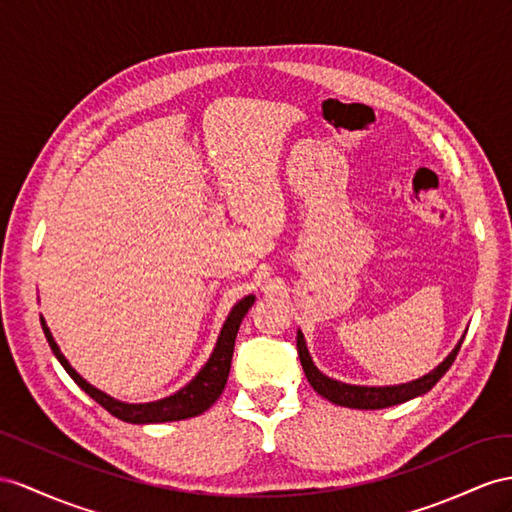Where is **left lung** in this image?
Listing matches in <instances>:
<instances>
[{"instance_id": "obj_1", "label": "left lung", "mask_w": 512, "mask_h": 512, "mask_svg": "<svg viewBox=\"0 0 512 512\" xmlns=\"http://www.w3.org/2000/svg\"><path fill=\"white\" fill-rule=\"evenodd\" d=\"M461 344H463V339L458 342V346L450 352V357L445 359L435 372L417 378V381H413V383L396 385V387H359V385L339 383V381H333V378H329V376H324L316 368V365H313V361L309 357L303 333L298 331V335H296L298 357H300V363H303V370H305L309 385L316 389L322 398L331 400L333 404H339V406H348V409H385V406H393V404H400V402L422 396V393L435 387L439 383V378L450 370V365L454 363L458 350H461Z\"/></svg>"}]
</instances>
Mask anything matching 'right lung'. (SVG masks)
<instances>
[{"mask_svg":"<svg viewBox=\"0 0 512 512\" xmlns=\"http://www.w3.org/2000/svg\"><path fill=\"white\" fill-rule=\"evenodd\" d=\"M253 303H255V296L251 294V296H244L240 303L231 309L229 318H227L225 326H222V331H220V337H218L212 357H209V361L205 363V368L199 374H196L186 387L179 389L177 393H173V396H168L164 400L147 402V404H125V402H119V400L106 396V393L95 389L93 385H88L84 378L71 368L69 361L64 359V355L60 352L58 344L54 342V337H51L43 318H41V324H43L45 337H47L51 350H54L56 359L62 363V368L69 372L73 381L80 385L90 398L99 402L103 409L112 413L114 417L123 419V422H129V424H157V422H177V419H188V417H194V415H201L220 398L222 389H225V385H227L229 370H231L235 335H238L246 311L251 309Z\"/></svg>","mask_w":512,"mask_h":512,"instance_id":"obj_1","label":"right lung"}]
</instances>
